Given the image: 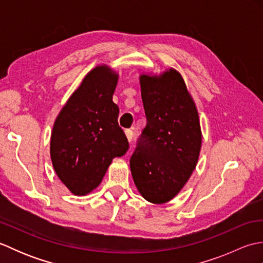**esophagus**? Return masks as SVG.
Wrapping results in <instances>:
<instances>
[{
    "label": "esophagus",
    "mask_w": 263,
    "mask_h": 263,
    "mask_svg": "<svg viewBox=\"0 0 263 263\" xmlns=\"http://www.w3.org/2000/svg\"><path fill=\"white\" fill-rule=\"evenodd\" d=\"M125 136L127 138L128 142H131L132 139H133V131L130 130V128H127V130H125Z\"/></svg>",
    "instance_id": "34e87169"
}]
</instances>
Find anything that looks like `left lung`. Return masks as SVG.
Listing matches in <instances>:
<instances>
[{
	"mask_svg": "<svg viewBox=\"0 0 263 263\" xmlns=\"http://www.w3.org/2000/svg\"><path fill=\"white\" fill-rule=\"evenodd\" d=\"M147 125L130 159L133 181L149 202H168L198 163L201 128L195 104L174 69L140 76Z\"/></svg>",
	"mask_w": 263,
	"mask_h": 263,
	"instance_id": "1",
	"label": "left lung"
}]
</instances>
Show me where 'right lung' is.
Segmentation results:
<instances>
[{
	"instance_id": "1",
	"label": "right lung",
	"mask_w": 263,
	"mask_h": 263,
	"mask_svg": "<svg viewBox=\"0 0 263 263\" xmlns=\"http://www.w3.org/2000/svg\"><path fill=\"white\" fill-rule=\"evenodd\" d=\"M119 74L98 65L83 78L55 120L51 159L55 173L76 195L96 189L115 157L128 149L117 123L119 106L113 93Z\"/></svg>"
}]
</instances>
